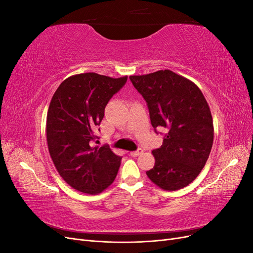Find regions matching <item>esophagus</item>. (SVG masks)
Wrapping results in <instances>:
<instances>
[{
  "label": "esophagus",
  "instance_id": "34e87169",
  "mask_svg": "<svg viewBox=\"0 0 253 253\" xmlns=\"http://www.w3.org/2000/svg\"><path fill=\"white\" fill-rule=\"evenodd\" d=\"M142 153H143V150H142V149H138V150H137V151L131 152V153H129V154H131V156H133V157H137V156L141 155Z\"/></svg>",
  "mask_w": 253,
  "mask_h": 253
}]
</instances>
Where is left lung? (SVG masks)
<instances>
[{
	"instance_id": "obj_1",
	"label": "left lung",
	"mask_w": 253,
	"mask_h": 253,
	"mask_svg": "<svg viewBox=\"0 0 253 253\" xmlns=\"http://www.w3.org/2000/svg\"><path fill=\"white\" fill-rule=\"evenodd\" d=\"M148 103L153 127L166 128L163 145L148 177L157 187L176 191L192 182L205 167L213 144V120L202 90L170 70L129 76Z\"/></svg>"
}]
</instances>
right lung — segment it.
Here are the masks:
<instances>
[{
  "instance_id": "1",
  "label": "right lung",
  "mask_w": 253,
  "mask_h": 253,
  "mask_svg": "<svg viewBox=\"0 0 253 253\" xmlns=\"http://www.w3.org/2000/svg\"><path fill=\"white\" fill-rule=\"evenodd\" d=\"M126 80L127 76L74 75L51 98L46 118L49 154L61 177L82 193H101L118 173L121 157L109 147H91V142L98 138L106 104Z\"/></svg>"
}]
</instances>
